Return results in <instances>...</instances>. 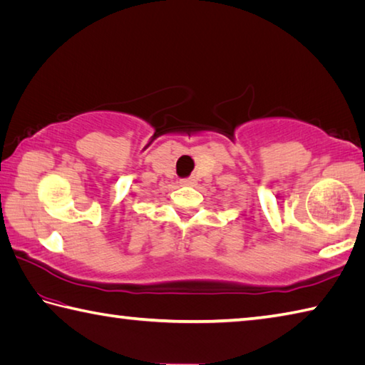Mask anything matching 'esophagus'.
I'll return each instance as SVG.
<instances>
[{"label":"esophagus","mask_w":365,"mask_h":365,"mask_svg":"<svg viewBox=\"0 0 365 365\" xmlns=\"http://www.w3.org/2000/svg\"><path fill=\"white\" fill-rule=\"evenodd\" d=\"M182 185H194L195 184V178L194 176H187V178H182L180 181Z\"/></svg>","instance_id":"34e87169"}]
</instances>
